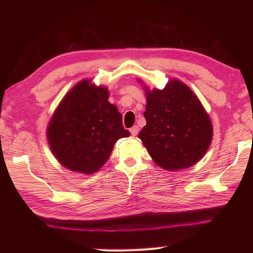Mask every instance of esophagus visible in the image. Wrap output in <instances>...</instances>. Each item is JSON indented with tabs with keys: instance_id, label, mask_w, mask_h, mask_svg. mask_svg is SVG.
<instances>
[{
	"instance_id": "esophagus-1",
	"label": "esophagus",
	"mask_w": 253,
	"mask_h": 253,
	"mask_svg": "<svg viewBox=\"0 0 253 253\" xmlns=\"http://www.w3.org/2000/svg\"><path fill=\"white\" fill-rule=\"evenodd\" d=\"M129 131H130V133H131L132 136H137L138 132H139V127L138 126H133V127L130 128Z\"/></svg>"
}]
</instances>
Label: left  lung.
<instances>
[{"instance_id": "obj_1", "label": "left lung", "mask_w": 253, "mask_h": 253, "mask_svg": "<svg viewBox=\"0 0 253 253\" xmlns=\"http://www.w3.org/2000/svg\"><path fill=\"white\" fill-rule=\"evenodd\" d=\"M147 124L138 137L154 162L169 170L189 168L211 144L210 117L192 91L179 80L163 90L147 91Z\"/></svg>"}]
</instances>
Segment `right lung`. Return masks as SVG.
I'll list each match as a JSON object with an SVG mask.
<instances>
[{
    "label": "right lung",
    "mask_w": 253,
    "mask_h": 253,
    "mask_svg": "<svg viewBox=\"0 0 253 253\" xmlns=\"http://www.w3.org/2000/svg\"><path fill=\"white\" fill-rule=\"evenodd\" d=\"M89 83L84 80L69 91L47 127V140L58 162L84 174L101 169L118 139L130 135L121 113L107 101V90Z\"/></svg>",
    "instance_id": "add662e5"
}]
</instances>
